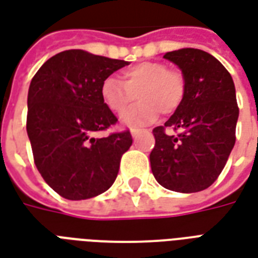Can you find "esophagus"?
Instances as JSON below:
<instances>
[{
  "instance_id": "obj_1",
  "label": "esophagus",
  "mask_w": 258,
  "mask_h": 258,
  "mask_svg": "<svg viewBox=\"0 0 258 258\" xmlns=\"http://www.w3.org/2000/svg\"><path fill=\"white\" fill-rule=\"evenodd\" d=\"M144 131H146V130H144V128H131V135H133V137H138V135L141 134V133H144Z\"/></svg>"
}]
</instances>
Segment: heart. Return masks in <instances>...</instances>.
I'll use <instances>...</instances> for the list:
<instances>
[{"label": "heart", "mask_w": 258, "mask_h": 258, "mask_svg": "<svg viewBox=\"0 0 258 258\" xmlns=\"http://www.w3.org/2000/svg\"><path fill=\"white\" fill-rule=\"evenodd\" d=\"M123 84L113 76L101 85V97L113 113H123L137 101L135 108L123 114L127 125L153 121L163 113L169 116L182 106L187 94V78L176 68H168L163 61H144L123 71Z\"/></svg>", "instance_id": "b5f03b06"}]
</instances>
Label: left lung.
<instances>
[{"label":"left lung","mask_w":258,"mask_h":258,"mask_svg":"<svg viewBox=\"0 0 258 258\" xmlns=\"http://www.w3.org/2000/svg\"><path fill=\"white\" fill-rule=\"evenodd\" d=\"M187 78L182 106L153 130L156 144L150 165L163 187L177 192H197L213 184L235 145V86L220 61L200 49L168 51ZM176 135H168L166 128Z\"/></svg>","instance_id":"left-lung-1"}]
</instances>
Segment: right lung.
<instances>
[{
	"label": "right lung",
	"instance_id": "right-lung-1",
	"mask_svg": "<svg viewBox=\"0 0 258 258\" xmlns=\"http://www.w3.org/2000/svg\"><path fill=\"white\" fill-rule=\"evenodd\" d=\"M128 61L66 50L50 57L28 89L27 134L43 180L72 201L100 196L113 184L133 144L130 130L98 133L117 123L101 97L102 82Z\"/></svg>",
	"mask_w": 258,
	"mask_h": 258
}]
</instances>
